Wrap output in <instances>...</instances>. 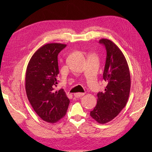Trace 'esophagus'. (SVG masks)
Listing matches in <instances>:
<instances>
[{
	"mask_svg": "<svg viewBox=\"0 0 152 152\" xmlns=\"http://www.w3.org/2000/svg\"><path fill=\"white\" fill-rule=\"evenodd\" d=\"M84 95V93H76L74 94V96L75 97H80V96H82Z\"/></svg>",
	"mask_w": 152,
	"mask_h": 152,
	"instance_id": "esophagus-1",
	"label": "esophagus"
}]
</instances>
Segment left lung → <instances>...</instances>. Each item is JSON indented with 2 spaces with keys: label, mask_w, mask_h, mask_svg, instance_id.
<instances>
[{
  "label": "left lung",
  "mask_w": 152,
  "mask_h": 152,
  "mask_svg": "<svg viewBox=\"0 0 152 152\" xmlns=\"http://www.w3.org/2000/svg\"><path fill=\"white\" fill-rule=\"evenodd\" d=\"M99 43L106 50L103 80L108 83L104 92L97 93V103L90 115L104 124L116 117L127 104L131 89V76L124 55L112 41L102 38Z\"/></svg>",
  "instance_id": "obj_1"
}]
</instances>
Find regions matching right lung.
<instances>
[{
	"label": "right lung",
	"instance_id": "add662e5",
	"mask_svg": "<svg viewBox=\"0 0 152 152\" xmlns=\"http://www.w3.org/2000/svg\"><path fill=\"white\" fill-rule=\"evenodd\" d=\"M66 46L59 43L44 45L33 54L27 67L25 90L28 101L42 119L51 124L66 115L70 102L63 89H54L59 74L57 56Z\"/></svg>",
	"mask_w": 152,
	"mask_h": 152
}]
</instances>
